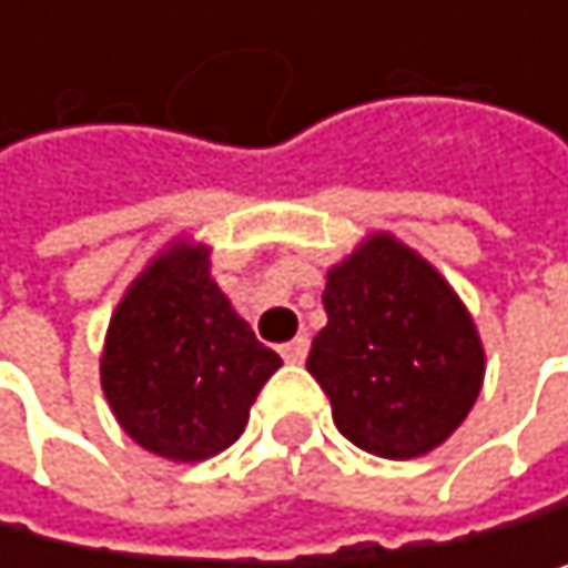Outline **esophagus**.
I'll return each instance as SVG.
<instances>
[{
  "label": "esophagus",
  "instance_id": "34e87169",
  "mask_svg": "<svg viewBox=\"0 0 568 568\" xmlns=\"http://www.w3.org/2000/svg\"><path fill=\"white\" fill-rule=\"evenodd\" d=\"M306 351H310V341H306V337H296V341H290V344H282V347H278V354L286 357L290 364H300V361L306 357Z\"/></svg>",
  "mask_w": 568,
  "mask_h": 568
}]
</instances>
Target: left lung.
<instances>
[{
	"mask_svg": "<svg viewBox=\"0 0 568 568\" xmlns=\"http://www.w3.org/2000/svg\"><path fill=\"white\" fill-rule=\"evenodd\" d=\"M323 310L306 367L354 446L408 460L467 419L484 382L480 337L416 252L371 237L326 275Z\"/></svg>",
	"mask_w": 568,
	"mask_h": 568,
	"instance_id": "left-lung-1",
	"label": "left lung"
}]
</instances>
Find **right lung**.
Returning <instances> with one entry per match:
<instances>
[{
  "label": "right lung",
  "instance_id": "1",
  "mask_svg": "<svg viewBox=\"0 0 568 568\" xmlns=\"http://www.w3.org/2000/svg\"><path fill=\"white\" fill-rule=\"evenodd\" d=\"M282 357L214 286L207 248L152 262L108 326L101 385L122 429L166 460H207L245 433Z\"/></svg>",
  "mask_w": 568,
  "mask_h": 568
}]
</instances>
